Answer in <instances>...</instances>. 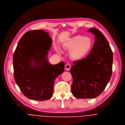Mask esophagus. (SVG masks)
I'll list each match as a JSON object with an SVG mask.
<instances>
[{
  "instance_id": "1",
  "label": "esophagus",
  "mask_w": 125,
  "mask_h": 125,
  "mask_svg": "<svg viewBox=\"0 0 125 125\" xmlns=\"http://www.w3.org/2000/svg\"><path fill=\"white\" fill-rule=\"evenodd\" d=\"M71 68V65L69 63H66L65 65V69L66 70H69Z\"/></svg>"
}]
</instances>
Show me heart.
Returning a JSON list of instances; mask_svg holds the SVG:
<instances>
[{"instance_id":"obj_1","label":"heart","mask_w":125,"mask_h":125,"mask_svg":"<svg viewBox=\"0 0 125 125\" xmlns=\"http://www.w3.org/2000/svg\"><path fill=\"white\" fill-rule=\"evenodd\" d=\"M93 39L90 37L76 35L63 43V47L70 51V58L74 60H80L86 57L91 51L93 46Z\"/></svg>"}]
</instances>
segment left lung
<instances>
[{
  "label": "left lung",
  "instance_id": "obj_1",
  "mask_svg": "<svg viewBox=\"0 0 125 125\" xmlns=\"http://www.w3.org/2000/svg\"><path fill=\"white\" fill-rule=\"evenodd\" d=\"M95 41L89 54L73 62L70 69L73 78L71 92L78 98H93L101 94L112 75L113 53L109 43L98 30L91 28Z\"/></svg>",
  "mask_w": 125,
  "mask_h": 125
}]
</instances>
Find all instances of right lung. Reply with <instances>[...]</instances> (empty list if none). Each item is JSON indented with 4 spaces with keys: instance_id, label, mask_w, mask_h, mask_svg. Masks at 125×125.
I'll return each instance as SVG.
<instances>
[{
    "instance_id": "right-lung-1",
    "label": "right lung",
    "mask_w": 125,
    "mask_h": 125,
    "mask_svg": "<svg viewBox=\"0 0 125 125\" xmlns=\"http://www.w3.org/2000/svg\"><path fill=\"white\" fill-rule=\"evenodd\" d=\"M52 42L44 31H30L21 37L14 53L15 80L22 94L32 100L50 98L55 79L64 70V62L52 65L48 61Z\"/></svg>"
}]
</instances>
